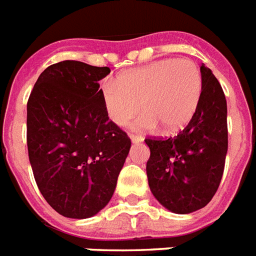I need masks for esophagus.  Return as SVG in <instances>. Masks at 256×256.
I'll use <instances>...</instances> for the list:
<instances>
[{"label":"esophagus","mask_w":256,"mask_h":256,"mask_svg":"<svg viewBox=\"0 0 256 256\" xmlns=\"http://www.w3.org/2000/svg\"><path fill=\"white\" fill-rule=\"evenodd\" d=\"M128 136H130V140H132V144H140V142H142L144 140V138L140 136H134V134H128Z\"/></svg>","instance_id":"obj_1"}]
</instances>
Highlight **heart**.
<instances>
[{"mask_svg":"<svg viewBox=\"0 0 256 256\" xmlns=\"http://www.w3.org/2000/svg\"><path fill=\"white\" fill-rule=\"evenodd\" d=\"M202 92V76L188 58H164L120 73L116 81L106 80L100 96L110 120L124 126L132 122L136 130H152L158 124L164 132L182 128L194 116ZM141 106H139V102Z\"/></svg>","mask_w":256,"mask_h":256,"instance_id":"1","label":"heart"}]
</instances>
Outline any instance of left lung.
Listing matches in <instances>:
<instances>
[{"label": "left lung", "instance_id": "8db88e82", "mask_svg": "<svg viewBox=\"0 0 256 256\" xmlns=\"http://www.w3.org/2000/svg\"><path fill=\"white\" fill-rule=\"evenodd\" d=\"M202 92L187 126L168 140H144L150 148L146 164L148 186L158 202L174 214L203 208L218 190L224 170L227 102L208 68L200 66Z\"/></svg>", "mask_w": 256, "mask_h": 256}]
</instances>
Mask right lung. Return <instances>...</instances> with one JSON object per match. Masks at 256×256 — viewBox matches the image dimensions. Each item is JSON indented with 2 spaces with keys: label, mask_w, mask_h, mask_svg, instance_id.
Returning a JSON list of instances; mask_svg holds the SVG:
<instances>
[{
  "label": "right lung",
  "mask_w": 256,
  "mask_h": 256,
  "mask_svg": "<svg viewBox=\"0 0 256 256\" xmlns=\"http://www.w3.org/2000/svg\"><path fill=\"white\" fill-rule=\"evenodd\" d=\"M108 68L49 66L28 100V152L46 202L66 218L98 214L112 199L132 140L108 120L98 82Z\"/></svg>",
  "instance_id": "1"
}]
</instances>
